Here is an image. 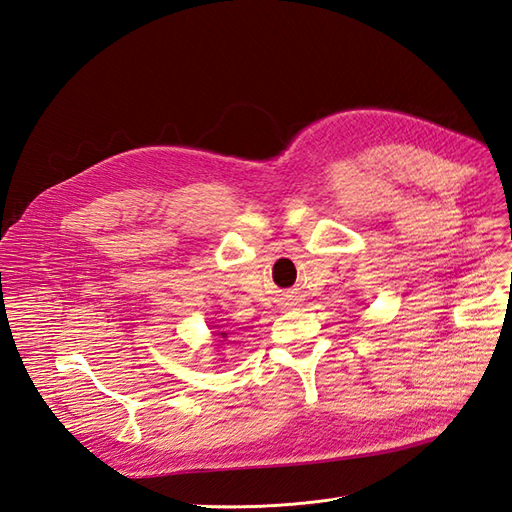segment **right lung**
<instances>
[{
	"instance_id": "1",
	"label": "right lung",
	"mask_w": 512,
	"mask_h": 512,
	"mask_svg": "<svg viewBox=\"0 0 512 512\" xmlns=\"http://www.w3.org/2000/svg\"><path fill=\"white\" fill-rule=\"evenodd\" d=\"M213 335H220V337H228V333H226V331H218V333H213Z\"/></svg>"
}]
</instances>
